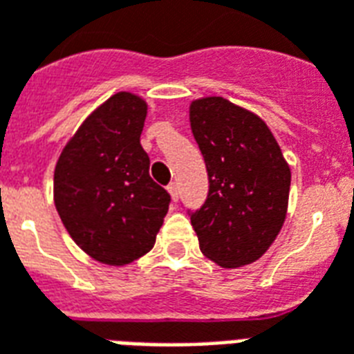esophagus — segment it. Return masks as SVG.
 I'll return each mask as SVG.
<instances>
[{
  "mask_svg": "<svg viewBox=\"0 0 354 354\" xmlns=\"http://www.w3.org/2000/svg\"><path fill=\"white\" fill-rule=\"evenodd\" d=\"M168 192H169V196H171V199L177 201V197H179V185H177V183H169Z\"/></svg>",
  "mask_w": 354,
  "mask_h": 354,
  "instance_id": "34e87169",
  "label": "esophagus"
}]
</instances>
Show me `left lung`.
Instances as JSON below:
<instances>
[{"mask_svg":"<svg viewBox=\"0 0 354 354\" xmlns=\"http://www.w3.org/2000/svg\"><path fill=\"white\" fill-rule=\"evenodd\" d=\"M190 127L208 174L207 201L190 214L199 249L221 268L251 264L286 220L288 162L262 118L220 95L192 101Z\"/></svg>","mask_w":354,"mask_h":354,"instance_id":"obj_1","label":"left lung"}]
</instances>
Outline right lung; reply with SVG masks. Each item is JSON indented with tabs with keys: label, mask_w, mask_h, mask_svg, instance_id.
I'll list each match as a JSON object with an SVG mask.
<instances>
[{
	"label": "right lung",
	"mask_w": 354,
	"mask_h": 354,
	"mask_svg": "<svg viewBox=\"0 0 354 354\" xmlns=\"http://www.w3.org/2000/svg\"><path fill=\"white\" fill-rule=\"evenodd\" d=\"M147 103L118 92L90 114L60 153L53 199L73 242L92 259L125 266L155 245L169 194L149 177L140 144Z\"/></svg>",
	"instance_id": "right-lung-1"
}]
</instances>
